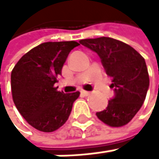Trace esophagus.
<instances>
[{"mask_svg":"<svg viewBox=\"0 0 159 159\" xmlns=\"http://www.w3.org/2000/svg\"><path fill=\"white\" fill-rule=\"evenodd\" d=\"M81 93L83 94V95H85V96H88V95H89V91H88V90H84V89H82L81 90Z\"/></svg>","mask_w":159,"mask_h":159,"instance_id":"1","label":"esophagus"}]
</instances>
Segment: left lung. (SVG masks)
Masks as SVG:
<instances>
[{
    "label": "left lung",
    "instance_id": "obj_1",
    "mask_svg": "<svg viewBox=\"0 0 159 159\" xmlns=\"http://www.w3.org/2000/svg\"><path fill=\"white\" fill-rule=\"evenodd\" d=\"M80 44L97 53L107 75L112 77L114 96L105 110L96 112L97 117L111 127L126 125L141 108L149 89L144 58L131 46L110 37L84 39Z\"/></svg>",
    "mask_w": 159,
    "mask_h": 159
}]
</instances>
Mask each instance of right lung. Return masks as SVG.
I'll list each match as a JSON object with an SVG mask.
<instances>
[{
  "mask_svg": "<svg viewBox=\"0 0 159 159\" xmlns=\"http://www.w3.org/2000/svg\"><path fill=\"white\" fill-rule=\"evenodd\" d=\"M77 42H48L29 50L11 72L14 104L22 116L35 129L50 133L62 127L80 93H64L54 84Z\"/></svg>",
  "mask_w": 159,
  "mask_h": 159,
  "instance_id": "1",
  "label": "right lung"
}]
</instances>
